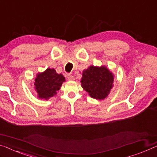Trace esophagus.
Instances as JSON below:
<instances>
[{
	"label": "esophagus",
	"instance_id": "1",
	"mask_svg": "<svg viewBox=\"0 0 157 157\" xmlns=\"http://www.w3.org/2000/svg\"><path fill=\"white\" fill-rule=\"evenodd\" d=\"M67 78H68V80H69V81H74V76H72V75H71V74H68L67 75Z\"/></svg>",
	"mask_w": 157,
	"mask_h": 157
}]
</instances>
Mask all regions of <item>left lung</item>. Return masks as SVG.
Segmentation results:
<instances>
[{
  "label": "left lung",
  "instance_id": "left-lung-1",
  "mask_svg": "<svg viewBox=\"0 0 157 157\" xmlns=\"http://www.w3.org/2000/svg\"><path fill=\"white\" fill-rule=\"evenodd\" d=\"M114 78L105 67L91 66L83 72L81 86L90 97L102 100L108 96L113 87Z\"/></svg>",
  "mask_w": 157,
  "mask_h": 157
}]
</instances>
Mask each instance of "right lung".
<instances>
[{
  "instance_id": "1",
  "label": "right lung",
  "mask_w": 157,
  "mask_h": 157,
  "mask_svg": "<svg viewBox=\"0 0 157 157\" xmlns=\"http://www.w3.org/2000/svg\"><path fill=\"white\" fill-rule=\"evenodd\" d=\"M36 90L40 98L48 99L56 94L65 81L62 74H58L54 69H47L44 72L37 74L35 78Z\"/></svg>"
}]
</instances>
